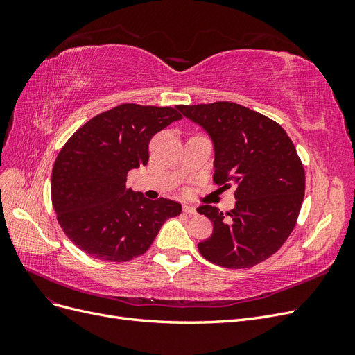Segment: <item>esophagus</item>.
<instances>
[{"instance_id": "obj_1", "label": "esophagus", "mask_w": 355, "mask_h": 355, "mask_svg": "<svg viewBox=\"0 0 355 355\" xmlns=\"http://www.w3.org/2000/svg\"><path fill=\"white\" fill-rule=\"evenodd\" d=\"M184 211L187 213V214H189V216H194V214H197V209L194 207V206H184Z\"/></svg>"}]
</instances>
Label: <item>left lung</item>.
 Here are the masks:
<instances>
[{"label":"left lung","instance_id":"left-lung-1","mask_svg":"<svg viewBox=\"0 0 355 355\" xmlns=\"http://www.w3.org/2000/svg\"><path fill=\"white\" fill-rule=\"evenodd\" d=\"M213 144V180L235 187V209L223 213L206 204L198 213L213 222V234L198 243L211 263L254 266L274 254L293 231L305 192V171L284 128L232 102L179 105Z\"/></svg>","mask_w":355,"mask_h":355}]
</instances>
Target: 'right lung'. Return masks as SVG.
I'll list each match as a JSON object with an SVG mask.
<instances>
[{
    "label": "right lung",
    "instance_id": "obj_1",
    "mask_svg": "<svg viewBox=\"0 0 355 355\" xmlns=\"http://www.w3.org/2000/svg\"><path fill=\"white\" fill-rule=\"evenodd\" d=\"M175 108L124 103L80 127L62 148L51 173V201L68 239L92 257L127 262L144 254L168 218L182 211L167 198L151 201L125 187L145 166L149 141L173 121Z\"/></svg>",
    "mask_w": 355,
    "mask_h": 355
}]
</instances>
